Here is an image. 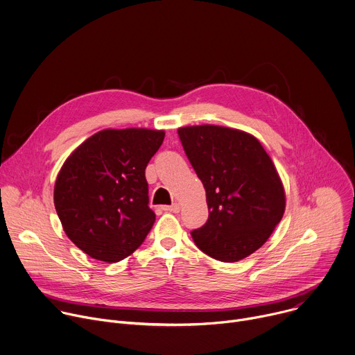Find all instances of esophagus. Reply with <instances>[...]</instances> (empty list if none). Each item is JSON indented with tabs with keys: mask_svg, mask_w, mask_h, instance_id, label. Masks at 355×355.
Returning <instances> with one entry per match:
<instances>
[{
	"mask_svg": "<svg viewBox=\"0 0 355 355\" xmlns=\"http://www.w3.org/2000/svg\"><path fill=\"white\" fill-rule=\"evenodd\" d=\"M164 212H171V214H178L180 212V205L178 204H173L170 207H163L162 208Z\"/></svg>",
	"mask_w": 355,
	"mask_h": 355,
	"instance_id": "esophagus-1",
	"label": "esophagus"
}]
</instances>
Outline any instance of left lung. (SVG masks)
<instances>
[{"instance_id": "obj_1", "label": "left lung", "mask_w": 355, "mask_h": 355, "mask_svg": "<svg viewBox=\"0 0 355 355\" xmlns=\"http://www.w3.org/2000/svg\"><path fill=\"white\" fill-rule=\"evenodd\" d=\"M207 191L209 218L191 232L209 257L233 263L259 250L281 222L285 193L261 143L245 132L202 125L178 129Z\"/></svg>"}]
</instances>
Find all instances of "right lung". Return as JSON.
<instances>
[{
  "label": "right lung",
  "instance_id": "obj_1",
  "mask_svg": "<svg viewBox=\"0 0 355 355\" xmlns=\"http://www.w3.org/2000/svg\"><path fill=\"white\" fill-rule=\"evenodd\" d=\"M163 140V130H101L63 164L55 185L56 212L69 239L89 257L118 263L153 227L144 170Z\"/></svg>",
  "mask_w": 355,
  "mask_h": 355
}]
</instances>
